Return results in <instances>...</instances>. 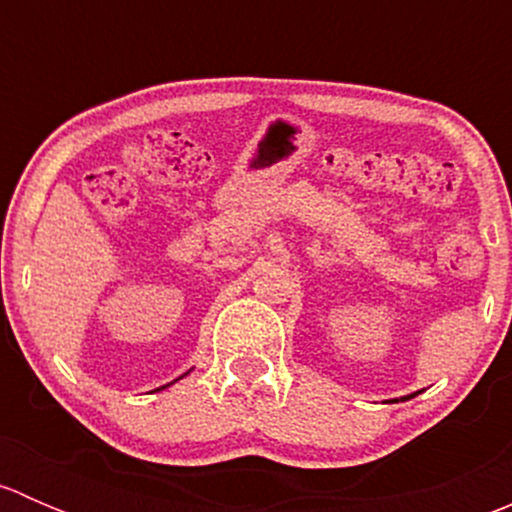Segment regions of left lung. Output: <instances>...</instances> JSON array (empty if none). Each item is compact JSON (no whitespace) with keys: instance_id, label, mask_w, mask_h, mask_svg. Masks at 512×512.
<instances>
[{"instance_id":"obj_1","label":"left lung","mask_w":512,"mask_h":512,"mask_svg":"<svg viewBox=\"0 0 512 512\" xmlns=\"http://www.w3.org/2000/svg\"><path fill=\"white\" fill-rule=\"evenodd\" d=\"M411 396H414V394H411ZM411 396H404V401H406V399H411Z\"/></svg>"}]
</instances>
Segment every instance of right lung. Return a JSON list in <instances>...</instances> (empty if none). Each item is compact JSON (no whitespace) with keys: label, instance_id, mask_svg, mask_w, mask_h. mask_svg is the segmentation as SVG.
<instances>
[{"label":"right lung","instance_id":"right-lung-1","mask_svg":"<svg viewBox=\"0 0 512 512\" xmlns=\"http://www.w3.org/2000/svg\"><path fill=\"white\" fill-rule=\"evenodd\" d=\"M163 389H165V386H163Z\"/></svg>","mask_w":512,"mask_h":512}]
</instances>
